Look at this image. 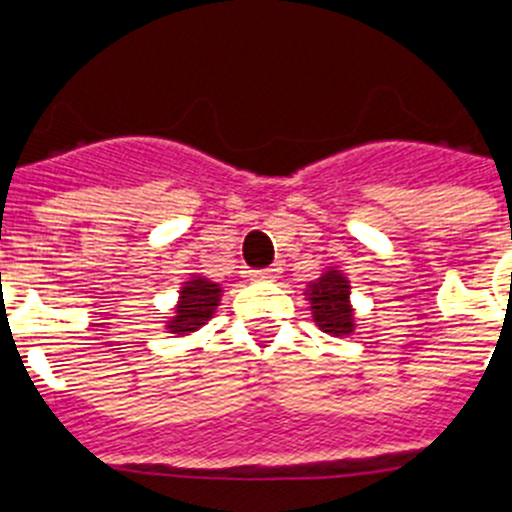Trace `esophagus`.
I'll return each instance as SVG.
<instances>
[{"label": "esophagus", "mask_w": 512, "mask_h": 512, "mask_svg": "<svg viewBox=\"0 0 512 512\" xmlns=\"http://www.w3.org/2000/svg\"><path fill=\"white\" fill-rule=\"evenodd\" d=\"M280 273H283V270H280V265H270V267H265V270H247V278L250 280H275V278H280Z\"/></svg>", "instance_id": "obj_1"}]
</instances>
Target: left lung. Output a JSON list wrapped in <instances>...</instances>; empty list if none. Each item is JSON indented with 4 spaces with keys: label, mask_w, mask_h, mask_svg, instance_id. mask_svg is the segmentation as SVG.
<instances>
[{
    "label": "left lung",
    "mask_w": 512,
    "mask_h": 512,
    "mask_svg": "<svg viewBox=\"0 0 512 512\" xmlns=\"http://www.w3.org/2000/svg\"><path fill=\"white\" fill-rule=\"evenodd\" d=\"M306 301L311 303L313 321L324 334L349 336L354 334V308L352 285L347 275L336 267H326L319 280H311L306 288Z\"/></svg>",
    "instance_id": "8db88e82"
}]
</instances>
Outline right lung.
<instances>
[{
	"label": "right lung",
	"mask_w": 512,
	"mask_h": 512,
	"mask_svg": "<svg viewBox=\"0 0 512 512\" xmlns=\"http://www.w3.org/2000/svg\"><path fill=\"white\" fill-rule=\"evenodd\" d=\"M176 308H173V316L170 321H165V329L170 334L186 336L199 331L206 321L216 313V306L222 301V285L214 283V280L204 278V275H191L186 283L178 290Z\"/></svg>",
	"instance_id": "1"
}]
</instances>
